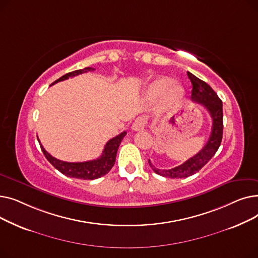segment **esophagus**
Segmentation results:
<instances>
[{
  "label": "esophagus",
  "mask_w": 258,
  "mask_h": 258,
  "mask_svg": "<svg viewBox=\"0 0 258 258\" xmlns=\"http://www.w3.org/2000/svg\"><path fill=\"white\" fill-rule=\"evenodd\" d=\"M146 122H147V120H146V118L144 116H140V117L136 118V120L134 121V123L132 125V130L135 131V132L143 130L145 127V125H146Z\"/></svg>",
  "instance_id": "esophagus-1"
}]
</instances>
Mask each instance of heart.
<instances>
[{
    "instance_id": "heart-1",
    "label": "heart",
    "mask_w": 258,
    "mask_h": 258,
    "mask_svg": "<svg viewBox=\"0 0 258 258\" xmlns=\"http://www.w3.org/2000/svg\"><path fill=\"white\" fill-rule=\"evenodd\" d=\"M183 94L182 88L174 84L169 83L167 79L160 78L155 80L154 83L151 84L150 88H148V95L152 97H159L164 95L166 101L169 104H173L177 102Z\"/></svg>"
}]
</instances>
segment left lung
<instances>
[{
  "label": "left lung",
  "mask_w": 258,
  "mask_h": 258,
  "mask_svg": "<svg viewBox=\"0 0 258 258\" xmlns=\"http://www.w3.org/2000/svg\"><path fill=\"white\" fill-rule=\"evenodd\" d=\"M187 75L192 84L191 100L197 103H201L208 111L212 119V127L210 137L206 145L197 155L184 162L183 164L170 169H158L152 164L151 160H148L150 166L156 173L170 179L187 178L189 175L198 172L203 166H205L208 163L214 154L218 152L223 138L224 126L222 100L219 98L218 94L205 81L201 80L190 72H187Z\"/></svg>",
  "instance_id": "8db88e82"
}]
</instances>
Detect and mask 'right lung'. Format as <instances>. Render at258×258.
Wrapping results in <instances>:
<instances>
[{"label":"right lung","mask_w":258,"mask_h":258,"mask_svg":"<svg viewBox=\"0 0 258 258\" xmlns=\"http://www.w3.org/2000/svg\"><path fill=\"white\" fill-rule=\"evenodd\" d=\"M93 70H95V69L88 67V68H85V69L67 73L63 76H61L60 78H58L57 80L54 81L52 85L58 83V81L66 80L69 77H74L76 75L87 73V72L93 71ZM125 135H126V132H122L121 134L118 135V136L112 138L111 140H108L106 142V144L104 145V150L99 158L95 159V160H91V161H86V162L60 161L56 158L52 157L45 150L42 144H39V145H40V148H42V152L44 153L46 159L62 174L67 175V177L75 178V179L95 180V179H98V178L102 177V175L106 174L112 169V167L115 164V161H116V154L118 151V147H119L122 139L125 137Z\"/></svg>","instance_id":"1"}]
</instances>
